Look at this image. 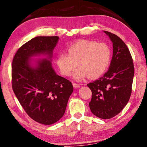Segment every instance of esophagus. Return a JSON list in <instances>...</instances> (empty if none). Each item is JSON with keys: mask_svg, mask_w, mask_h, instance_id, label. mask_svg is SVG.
<instances>
[{"mask_svg": "<svg viewBox=\"0 0 147 147\" xmlns=\"http://www.w3.org/2000/svg\"><path fill=\"white\" fill-rule=\"evenodd\" d=\"M73 87L75 88H78L80 87V85L79 84L75 83V82H74V83L73 84Z\"/></svg>", "mask_w": 147, "mask_h": 147, "instance_id": "1", "label": "esophagus"}]
</instances>
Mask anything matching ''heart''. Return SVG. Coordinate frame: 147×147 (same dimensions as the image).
<instances>
[{
    "label": "heart",
    "mask_w": 147,
    "mask_h": 147,
    "mask_svg": "<svg viewBox=\"0 0 147 147\" xmlns=\"http://www.w3.org/2000/svg\"><path fill=\"white\" fill-rule=\"evenodd\" d=\"M67 50V53H58L57 67L62 75L69 76L78 65L79 67L73 73V78L77 81H82L88 76L91 78H99L110 65L111 51L104 42L79 40L69 45Z\"/></svg>",
    "instance_id": "b5f03b06"
}]
</instances>
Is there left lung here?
Listing matches in <instances>:
<instances>
[{
    "label": "left lung",
    "mask_w": 147,
    "mask_h": 147,
    "mask_svg": "<svg viewBox=\"0 0 147 147\" xmlns=\"http://www.w3.org/2000/svg\"><path fill=\"white\" fill-rule=\"evenodd\" d=\"M113 42V55L108 71L98 80L88 84L92 90L90 110L102 119H110L126 105L131 94L134 65L124 41L116 34L104 31Z\"/></svg>",
    "instance_id": "obj_1"
}]
</instances>
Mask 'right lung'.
I'll use <instances>...</instances> for the list:
<instances>
[{
  "label": "right lung",
  "instance_id": "right-lung-1",
  "mask_svg": "<svg viewBox=\"0 0 147 147\" xmlns=\"http://www.w3.org/2000/svg\"><path fill=\"white\" fill-rule=\"evenodd\" d=\"M57 36H36L18 49L11 65L12 89L21 105L32 120L44 125L54 124L63 116L72 83L55 73L51 59L59 40ZM47 55L33 67L31 57Z\"/></svg>",
  "mask_w": 147,
  "mask_h": 147
}]
</instances>
